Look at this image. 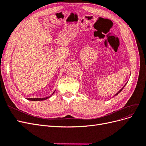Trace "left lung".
Listing matches in <instances>:
<instances>
[{
    "instance_id": "8db88e82",
    "label": "left lung",
    "mask_w": 146,
    "mask_h": 146,
    "mask_svg": "<svg viewBox=\"0 0 146 146\" xmlns=\"http://www.w3.org/2000/svg\"><path fill=\"white\" fill-rule=\"evenodd\" d=\"M126 84H127V83H126ZM126 84H125V85H124V86H123V87H122V88H121V90H119V91H118V92H117V93H116V94H115V95H114V96H117V94H119V93H120V92H121V91H122V90H123V88H124V87H125V85H126Z\"/></svg>"
}]
</instances>
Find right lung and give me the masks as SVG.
Returning <instances> with one entry per match:
<instances>
[{
  "mask_svg": "<svg viewBox=\"0 0 146 146\" xmlns=\"http://www.w3.org/2000/svg\"><path fill=\"white\" fill-rule=\"evenodd\" d=\"M55 91H56V90H55V91H54V92H53V94L54 93V92H55ZM52 94L51 96H50L47 97V98H28V100H32V101H40V100H46V99H48L49 98H50V97L52 96Z\"/></svg>",
  "mask_w": 146,
  "mask_h": 146,
  "instance_id": "add662e5",
  "label": "right lung"
}]
</instances>
